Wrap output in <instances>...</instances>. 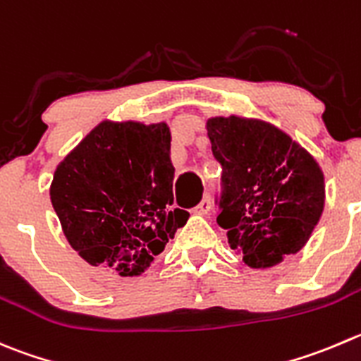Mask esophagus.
<instances>
[{
  "label": "esophagus",
  "instance_id": "esophagus-1",
  "mask_svg": "<svg viewBox=\"0 0 361 361\" xmlns=\"http://www.w3.org/2000/svg\"><path fill=\"white\" fill-rule=\"evenodd\" d=\"M209 208H212V202H209L208 197H204L194 209H192V213H194V215H206V213L209 212Z\"/></svg>",
  "mask_w": 361,
  "mask_h": 361
}]
</instances>
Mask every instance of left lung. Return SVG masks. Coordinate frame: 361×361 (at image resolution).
Returning a JSON list of instances; mask_svg holds the SVG:
<instances>
[{
  "label": "left lung",
  "instance_id": "8db88e82",
  "mask_svg": "<svg viewBox=\"0 0 361 361\" xmlns=\"http://www.w3.org/2000/svg\"><path fill=\"white\" fill-rule=\"evenodd\" d=\"M222 166L216 222L250 268H269L309 241L324 208L319 164L286 132L261 120L206 121Z\"/></svg>",
  "mask_w": 361,
  "mask_h": 361
}]
</instances>
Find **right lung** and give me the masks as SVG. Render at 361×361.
Here are the masks:
<instances>
[{
	"label": "right lung",
	"instance_id": "1",
	"mask_svg": "<svg viewBox=\"0 0 361 361\" xmlns=\"http://www.w3.org/2000/svg\"><path fill=\"white\" fill-rule=\"evenodd\" d=\"M167 123L102 121L56 167L51 202L73 250L121 277L141 275L188 212L171 208Z\"/></svg>",
	"mask_w": 361,
	"mask_h": 361
}]
</instances>
